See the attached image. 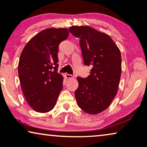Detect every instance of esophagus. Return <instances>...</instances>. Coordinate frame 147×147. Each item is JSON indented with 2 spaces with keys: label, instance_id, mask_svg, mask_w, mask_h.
<instances>
[{
  "label": "esophagus",
  "instance_id": "34e87169",
  "mask_svg": "<svg viewBox=\"0 0 147 147\" xmlns=\"http://www.w3.org/2000/svg\"><path fill=\"white\" fill-rule=\"evenodd\" d=\"M65 78H67V79H71V78H74V76L71 75V74H65Z\"/></svg>",
  "mask_w": 147,
  "mask_h": 147
}]
</instances>
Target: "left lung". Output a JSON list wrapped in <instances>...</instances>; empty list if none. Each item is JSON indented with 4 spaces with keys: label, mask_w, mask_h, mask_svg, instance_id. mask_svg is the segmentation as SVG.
I'll list each match as a JSON object with an SVG mask.
<instances>
[{
    "label": "left lung",
    "mask_w": 147,
    "mask_h": 147,
    "mask_svg": "<svg viewBox=\"0 0 147 147\" xmlns=\"http://www.w3.org/2000/svg\"><path fill=\"white\" fill-rule=\"evenodd\" d=\"M69 31L80 39L84 65L92 67L87 78H77L76 101L86 113L98 114L110 106L117 93L121 76L120 50L107 34L88 26H72Z\"/></svg>",
    "instance_id": "left-lung-1"
}]
</instances>
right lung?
Returning a JSON list of instances; mask_svg holds the SVG:
<instances>
[{"label":"right lung","instance_id":"add662e5","mask_svg":"<svg viewBox=\"0 0 147 147\" xmlns=\"http://www.w3.org/2000/svg\"><path fill=\"white\" fill-rule=\"evenodd\" d=\"M68 35L65 28L43 30L26 44L20 56L18 72L22 90L36 112L53 109L63 88V78L57 73V51Z\"/></svg>","mask_w":147,"mask_h":147}]
</instances>
